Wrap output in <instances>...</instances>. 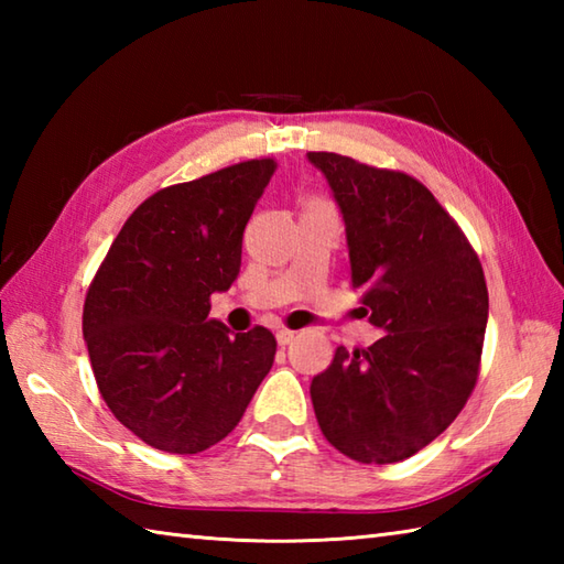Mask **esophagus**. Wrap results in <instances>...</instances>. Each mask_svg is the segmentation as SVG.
<instances>
[{
    "mask_svg": "<svg viewBox=\"0 0 564 564\" xmlns=\"http://www.w3.org/2000/svg\"><path fill=\"white\" fill-rule=\"evenodd\" d=\"M295 334L297 332H293V329H279V332H275V339H279L281 346H289L295 339Z\"/></svg>",
    "mask_w": 564,
    "mask_h": 564,
    "instance_id": "obj_1",
    "label": "esophagus"
}]
</instances>
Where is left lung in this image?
Instances as JSON below:
<instances>
[{
    "instance_id": "left-lung-1",
    "label": "left lung",
    "mask_w": 564,
    "mask_h": 564,
    "mask_svg": "<svg viewBox=\"0 0 564 564\" xmlns=\"http://www.w3.org/2000/svg\"><path fill=\"white\" fill-rule=\"evenodd\" d=\"M346 223L351 285L386 334L339 346L310 394L322 434L356 463H400L446 431L480 376L487 283L477 251L414 176L307 152Z\"/></svg>"
}]
</instances>
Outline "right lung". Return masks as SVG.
<instances>
[{"instance_id":"right-lung-1","label":"right lung","mask_w":564,"mask_h":564,"mask_svg":"<svg viewBox=\"0 0 564 564\" xmlns=\"http://www.w3.org/2000/svg\"><path fill=\"white\" fill-rule=\"evenodd\" d=\"M275 172L247 160L145 198L84 297L82 332L106 406L148 446L194 455L223 441L273 366L267 327L232 334L210 295L242 263V232Z\"/></svg>"}]
</instances>
